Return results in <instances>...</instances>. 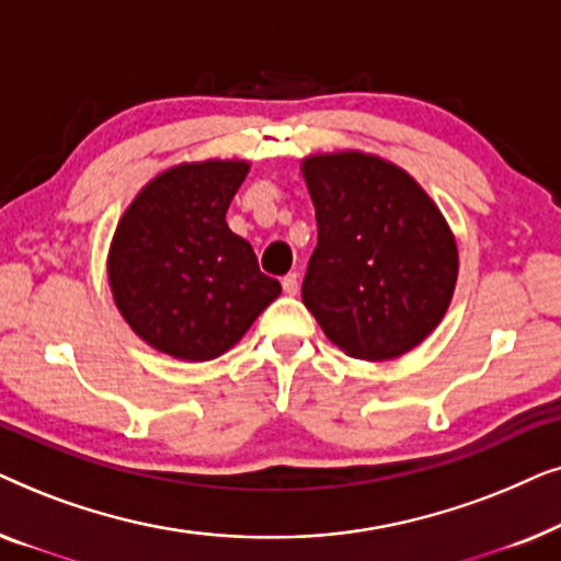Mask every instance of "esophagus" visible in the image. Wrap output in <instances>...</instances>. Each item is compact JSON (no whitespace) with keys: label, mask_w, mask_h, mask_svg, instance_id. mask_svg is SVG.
<instances>
[{"label":"esophagus","mask_w":561,"mask_h":561,"mask_svg":"<svg viewBox=\"0 0 561 561\" xmlns=\"http://www.w3.org/2000/svg\"><path fill=\"white\" fill-rule=\"evenodd\" d=\"M283 290H286L288 296L298 294V273H288L286 278H283Z\"/></svg>","instance_id":"esophagus-1"}]
</instances>
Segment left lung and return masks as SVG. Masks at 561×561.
<instances>
[{"label":"left lung","instance_id":"1","mask_svg":"<svg viewBox=\"0 0 561 561\" xmlns=\"http://www.w3.org/2000/svg\"><path fill=\"white\" fill-rule=\"evenodd\" d=\"M301 173L319 227L306 309L350 357L382 363L419 347L447 313L459 273L439 206L375 152H313Z\"/></svg>","mask_w":561,"mask_h":561}]
</instances>
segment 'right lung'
<instances>
[{"instance_id":"add662e5","label":"right lung","mask_w":561,"mask_h":561,"mask_svg":"<svg viewBox=\"0 0 561 561\" xmlns=\"http://www.w3.org/2000/svg\"><path fill=\"white\" fill-rule=\"evenodd\" d=\"M248 173L240 158L171 165L122 214L106 278L122 319L152 350L188 363L225 355L280 296L227 225Z\"/></svg>"}]
</instances>
